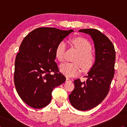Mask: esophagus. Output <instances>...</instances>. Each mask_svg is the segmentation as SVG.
Here are the masks:
<instances>
[{
  "label": "esophagus",
  "instance_id": "esophagus-1",
  "mask_svg": "<svg viewBox=\"0 0 127 127\" xmlns=\"http://www.w3.org/2000/svg\"><path fill=\"white\" fill-rule=\"evenodd\" d=\"M66 81H71L70 79V78H68V77H66Z\"/></svg>",
  "mask_w": 127,
  "mask_h": 127
}]
</instances>
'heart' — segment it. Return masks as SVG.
<instances>
[{"mask_svg":"<svg viewBox=\"0 0 127 127\" xmlns=\"http://www.w3.org/2000/svg\"><path fill=\"white\" fill-rule=\"evenodd\" d=\"M74 46L79 52L75 58V63H64L60 65L61 72L66 76L72 77L79 75L82 68L88 71L93 68L96 62V57L92 53V47L88 40L82 37H76L72 40ZM66 45L62 41L58 44L55 51L56 58L60 62H63L65 57Z\"/></svg>","mask_w":127,"mask_h":127,"instance_id":"1","label":"heart"}]
</instances>
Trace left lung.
Returning a JSON list of instances; mask_svg holds the SVG:
<instances>
[{
  "instance_id": "left-lung-1",
  "label": "left lung",
  "mask_w": 127,
  "mask_h": 127,
  "mask_svg": "<svg viewBox=\"0 0 127 127\" xmlns=\"http://www.w3.org/2000/svg\"><path fill=\"white\" fill-rule=\"evenodd\" d=\"M90 35L95 47L96 62L86 76L87 80H74L75 88L69 96L71 105L80 111H87L98 105L108 94L115 74L116 52L110 39L95 29H80Z\"/></svg>"
}]
</instances>
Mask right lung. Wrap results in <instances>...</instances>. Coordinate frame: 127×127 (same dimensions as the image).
Wrapping results in <instances>:
<instances>
[{
	"label": "right lung",
	"mask_w": 127,
	"mask_h": 127,
	"mask_svg": "<svg viewBox=\"0 0 127 127\" xmlns=\"http://www.w3.org/2000/svg\"><path fill=\"white\" fill-rule=\"evenodd\" d=\"M73 31L41 27L23 40L15 59L14 83L19 96L28 106L34 109L46 106L53 89L65 81L55 62V51L59 43Z\"/></svg>",
	"instance_id": "1"
}]
</instances>
